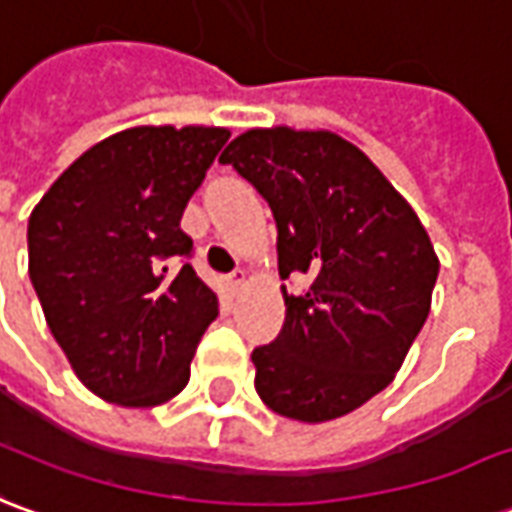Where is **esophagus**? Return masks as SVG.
I'll return each mask as SVG.
<instances>
[{
	"mask_svg": "<svg viewBox=\"0 0 512 512\" xmlns=\"http://www.w3.org/2000/svg\"><path fill=\"white\" fill-rule=\"evenodd\" d=\"M245 284H248V275L242 273V270L228 278V286H231V292H242V289H245Z\"/></svg>",
	"mask_w": 512,
	"mask_h": 512,
	"instance_id": "esophagus-1",
	"label": "esophagus"
}]
</instances>
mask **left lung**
<instances>
[{
	"label": "left lung",
	"mask_w": 512,
	"mask_h": 512,
	"mask_svg": "<svg viewBox=\"0 0 512 512\" xmlns=\"http://www.w3.org/2000/svg\"><path fill=\"white\" fill-rule=\"evenodd\" d=\"M262 195L278 228L284 328L256 347L270 411L320 424L361 408L400 372L433 303L438 256L411 204L364 151L328 129H248L220 154Z\"/></svg>",
	"instance_id": "left-lung-1"
}]
</instances>
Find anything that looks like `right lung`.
Masks as SVG:
<instances>
[{
    "label": "right lung",
    "mask_w": 512,
    "mask_h": 512,
    "mask_svg": "<svg viewBox=\"0 0 512 512\" xmlns=\"http://www.w3.org/2000/svg\"><path fill=\"white\" fill-rule=\"evenodd\" d=\"M231 137L132 126L74 159L32 209L30 281L74 375L96 397L154 408L190 380L217 295L190 264L184 206Z\"/></svg>",
    "instance_id": "add662e5"
}]
</instances>
